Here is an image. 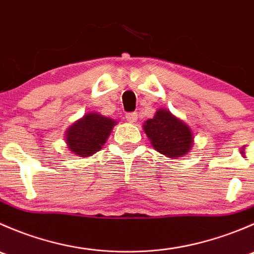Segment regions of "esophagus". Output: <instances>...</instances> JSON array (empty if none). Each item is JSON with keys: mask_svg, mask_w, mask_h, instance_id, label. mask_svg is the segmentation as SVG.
Listing matches in <instances>:
<instances>
[{"mask_svg": "<svg viewBox=\"0 0 254 254\" xmlns=\"http://www.w3.org/2000/svg\"><path fill=\"white\" fill-rule=\"evenodd\" d=\"M125 118H127V120L129 123H135L137 120V113H135V112L127 113V114L125 115Z\"/></svg>", "mask_w": 254, "mask_h": 254, "instance_id": "34e87169", "label": "esophagus"}]
</instances>
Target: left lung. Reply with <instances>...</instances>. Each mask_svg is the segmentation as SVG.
<instances>
[{
  "label": "left lung",
  "instance_id": "obj_1",
  "mask_svg": "<svg viewBox=\"0 0 254 254\" xmlns=\"http://www.w3.org/2000/svg\"><path fill=\"white\" fill-rule=\"evenodd\" d=\"M143 130L152 147L170 158L182 157L193 145L190 127L167 109H158L152 119L146 120Z\"/></svg>",
  "mask_w": 254,
  "mask_h": 254
}]
</instances>
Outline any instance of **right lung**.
Listing matches in <instances>:
<instances>
[{
    "label": "right lung",
    "instance_id": "obj_1",
    "mask_svg": "<svg viewBox=\"0 0 254 254\" xmlns=\"http://www.w3.org/2000/svg\"><path fill=\"white\" fill-rule=\"evenodd\" d=\"M117 122L98 113H88L66 131L67 148L79 157L98 152L111 135Z\"/></svg>",
    "mask_w": 254,
    "mask_h": 254
}]
</instances>
